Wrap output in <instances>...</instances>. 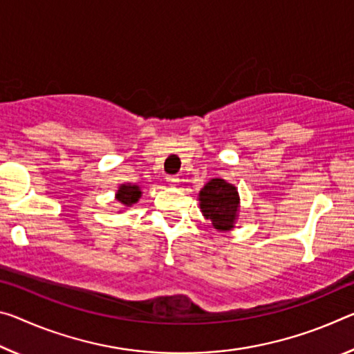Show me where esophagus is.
Returning a JSON list of instances; mask_svg holds the SVG:
<instances>
[{
	"instance_id": "34e87169",
	"label": "esophagus",
	"mask_w": 354,
	"mask_h": 354,
	"mask_svg": "<svg viewBox=\"0 0 354 354\" xmlns=\"http://www.w3.org/2000/svg\"><path fill=\"white\" fill-rule=\"evenodd\" d=\"M167 181H168V184H170V186H176L178 184V176H173V175H170V176H167Z\"/></svg>"
}]
</instances>
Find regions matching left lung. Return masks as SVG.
<instances>
[{"label":"left lung","mask_w":354,"mask_h":354,"mask_svg":"<svg viewBox=\"0 0 354 354\" xmlns=\"http://www.w3.org/2000/svg\"><path fill=\"white\" fill-rule=\"evenodd\" d=\"M201 212L212 222V227L218 232H228L234 227L238 217L239 195L233 184L225 179H211L198 194Z\"/></svg>","instance_id":"8db88e82"}]
</instances>
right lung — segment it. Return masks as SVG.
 I'll use <instances>...</instances> for the list:
<instances>
[{
  "instance_id": "right-lung-1",
  "label": "right lung",
  "mask_w": 354,
  "mask_h": 354,
  "mask_svg": "<svg viewBox=\"0 0 354 354\" xmlns=\"http://www.w3.org/2000/svg\"><path fill=\"white\" fill-rule=\"evenodd\" d=\"M140 195H142V192H140L138 186H133V184H122L120 190L116 192V200L124 206H132L133 203H137Z\"/></svg>"
}]
</instances>
